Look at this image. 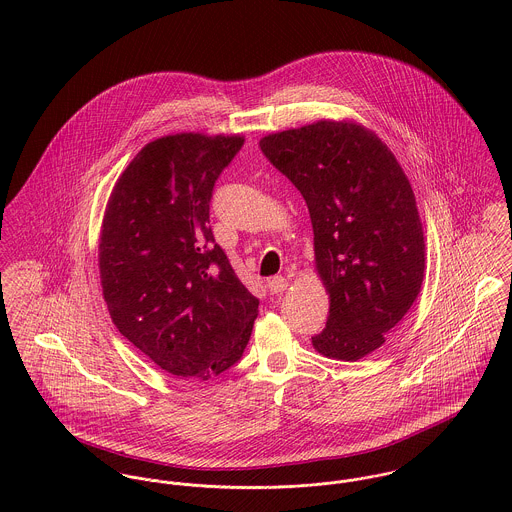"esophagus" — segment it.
I'll use <instances>...</instances> for the list:
<instances>
[{"label":"esophagus","mask_w":512,"mask_h":512,"mask_svg":"<svg viewBox=\"0 0 512 512\" xmlns=\"http://www.w3.org/2000/svg\"><path fill=\"white\" fill-rule=\"evenodd\" d=\"M268 290L270 293H282L288 290V280L282 276H274L268 280Z\"/></svg>","instance_id":"1"}]
</instances>
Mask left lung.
Here are the masks:
<instances>
[{
  "label": "left lung",
  "instance_id": "left-lung-1",
  "mask_svg": "<svg viewBox=\"0 0 512 512\" xmlns=\"http://www.w3.org/2000/svg\"><path fill=\"white\" fill-rule=\"evenodd\" d=\"M260 147L307 203L315 272L329 295L313 349L359 361L384 345L422 290L426 242L412 185L355 120H317L268 134Z\"/></svg>",
  "mask_w": 512,
  "mask_h": 512
}]
</instances>
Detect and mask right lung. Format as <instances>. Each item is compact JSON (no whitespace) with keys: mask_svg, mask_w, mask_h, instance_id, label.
Returning <instances> with one entry per match:
<instances>
[{"mask_svg":"<svg viewBox=\"0 0 512 512\" xmlns=\"http://www.w3.org/2000/svg\"><path fill=\"white\" fill-rule=\"evenodd\" d=\"M240 134L181 132L142 147L108 197L98 242L102 295L118 331L175 378L234 365L258 317L209 226Z\"/></svg>","mask_w":512,"mask_h":512,"instance_id":"add662e5","label":"right lung"}]
</instances>
